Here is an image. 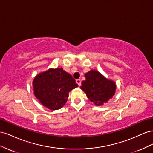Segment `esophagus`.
<instances>
[{
  "label": "esophagus",
  "instance_id": "1",
  "mask_svg": "<svg viewBox=\"0 0 153 153\" xmlns=\"http://www.w3.org/2000/svg\"><path fill=\"white\" fill-rule=\"evenodd\" d=\"M76 82L77 84L79 85V86L81 85V80L80 79H76Z\"/></svg>",
  "mask_w": 153,
  "mask_h": 153
}]
</instances>
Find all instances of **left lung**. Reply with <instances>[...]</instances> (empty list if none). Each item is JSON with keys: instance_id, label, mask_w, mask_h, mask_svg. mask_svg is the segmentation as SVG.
Instances as JSON below:
<instances>
[{"instance_id": "1", "label": "left lung", "mask_w": 153, "mask_h": 153, "mask_svg": "<svg viewBox=\"0 0 153 153\" xmlns=\"http://www.w3.org/2000/svg\"><path fill=\"white\" fill-rule=\"evenodd\" d=\"M86 80L81 82V88L90 101L101 106L107 102L115 94L116 85L113 81L106 79L101 74L91 71L85 74Z\"/></svg>"}]
</instances>
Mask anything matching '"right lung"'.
<instances>
[{"mask_svg": "<svg viewBox=\"0 0 153 153\" xmlns=\"http://www.w3.org/2000/svg\"><path fill=\"white\" fill-rule=\"evenodd\" d=\"M34 94L42 105L51 110L62 108L68 93L78 85L72 76L62 68L49 69L39 74L33 82Z\"/></svg>", "mask_w": 153, "mask_h": 153, "instance_id": "add662e5", "label": "right lung"}]
</instances>
